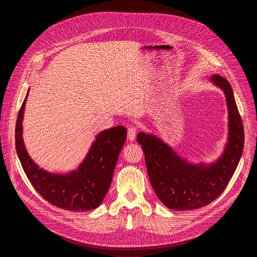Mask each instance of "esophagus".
<instances>
[{"label":"esophagus","instance_id":"obj_1","mask_svg":"<svg viewBox=\"0 0 257 257\" xmlns=\"http://www.w3.org/2000/svg\"><path fill=\"white\" fill-rule=\"evenodd\" d=\"M137 132H138V129L134 127V126H130L129 128H128V140L129 141H134V139H136V137H137Z\"/></svg>","mask_w":257,"mask_h":257}]
</instances>
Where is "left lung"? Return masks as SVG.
Here are the masks:
<instances>
[{
	"mask_svg": "<svg viewBox=\"0 0 257 257\" xmlns=\"http://www.w3.org/2000/svg\"><path fill=\"white\" fill-rule=\"evenodd\" d=\"M211 83L224 91L228 109V138L221 156L210 164H193L179 156L155 134L140 132L148 176L158 199L173 210H193L217 199L232 178L244 149V127L232 88L213 75Z\"/></svg>",
	"mask_w": 257,
	"mask_h": 257,
	"instance_id": "1",
	"label": "left lung"
}]
</instances>
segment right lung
Here are the masks:
<instances>
[{
    "instance_id": "1",
    "label": "right lung",
    "mask_w": 257,
    "mask_h": 257,
    "mask_svg": "<svg viewBox=\"0 0 257 257\" xmlns=\"http://www.w3.org/2000/svg\"><path fill=\"white\" fill-rule=\"evenodd\" d=\"M29 90L16 125V149L27 177L40 196L59 208L71 211L97 208L111 184L118 154L127 138L126 128L115 126L97 134L84 160L76 170L65 174L48 172L34 163L23 140V119Z\"/></svg>"
}]
</instances>
